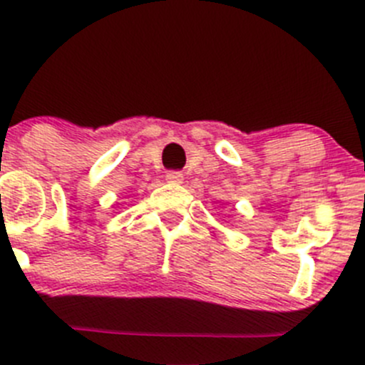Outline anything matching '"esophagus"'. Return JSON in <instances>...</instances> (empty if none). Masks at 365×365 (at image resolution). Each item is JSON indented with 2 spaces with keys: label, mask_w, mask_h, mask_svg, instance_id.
Wrapping results in <instances>:
<instances>
[{
  "label": "esophagus",
  "mask_w": 365,
  "mask_h": 365,
  "mask_svg": "<svg viewBox=\"0 0 365 365\" xmlns=\"http://www.w3.org/2000/svg\"><path fill=\"white\" fill-rule=\"evenodd\" d=\"M165 180L171 183H182L183 182V175L180 171H169L168 175H165Z\"/></svg>",
  "instance_id": "obj_1"
}]
</instances>
